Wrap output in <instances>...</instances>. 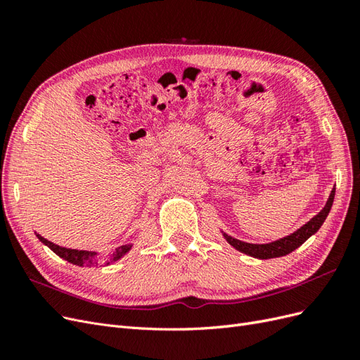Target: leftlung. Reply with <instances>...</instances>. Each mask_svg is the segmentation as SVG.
Masks as SVG:
<instances>
[{"label": "left lung", "instance_id": "1", "mask_svg": "<svg viewBox=\"0 0 360 360\" xmlns=\"http://www.w3.org/2000/svg\"><path fill=\"white\" fill-rule=\"evenodd\" d=\"M333 198H335V188L332 189L328 202H326V205L323 207V210L319 214H315L309 222H307L303 226H300L297 231H294L292 234H290L284 238H279V240H276V242L264 243V245H255V243H246V242H242V240H237V238L228 236L225 233H224V237H225V240L230 243L233 248H236L237 250H240V252L254 257V258L269 259V258L284 257V255L292 252L294 249H297L303 242H307L312 234H315L320 230V226L323 225V222L326 221V217H328V214L332 209Z\"/></svg>", "mask_w": 360, "mask_h": 360}]
</instances>
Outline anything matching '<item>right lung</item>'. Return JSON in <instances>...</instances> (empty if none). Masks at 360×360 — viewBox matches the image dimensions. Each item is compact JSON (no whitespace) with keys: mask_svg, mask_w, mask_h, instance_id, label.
<instances>
[{"mask_svg":"<svg viewBox=\"0 0 360 360\" xmlns=\"http://www.w3.org/2000/svg\"><path fill=\"white\" fill-rule=\"evenodd\" d=\"M36 236L39 237V240L43 243V245H46L51 250H53V252H56L58 257H61L63 259H66V261H69V263H72V264H76V266H81V267H84V266H93V264H96L97 266V261H96V257H97V252H91V250H79V249H70V248H63V246H58V245H56V243H52V242H49V240H46L45 237H41L40 234H37L36 233ZM130 248H132V245H122V246H118L114 252L111 254V261H117V259H120L122 258L123 255H126L129 250H130Z\"/></svg>","mask_w":360,"mask_h":360,"instance_id":"right-lung-1","label":"right lung"}]
</instances>
